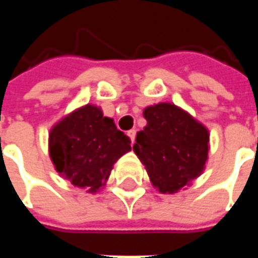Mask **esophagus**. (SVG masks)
<instances>
[{
  "label": "esophagus",
  "instance_id": "obj_1",
  "mask_svg": "<svg viewBox=\"0 0 258 258\" xmlns=\"http://www.w3.org/2000/svg\"><path fill=\"white\" fill-rule=\"evenodd\" d=\"M135 135H137V131H135V130H130L128 137L131 138V141H133V142H135Z\"/></svg>",
  "mask_w": 258,
  "mask_h": 258
}]
</instances>
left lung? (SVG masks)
I'll return each instance as SVG.
<instances>
[{"label": "left lung", "mask_w": 258, "mask_h": 258, "mask_svg": "<svg viewBox=\"0 0 258 258\" xmlns=\"http://www.w3.org/2000/svg\"><path fill=\"white\" fill-rule=\"evenodd\" d=\"M146 127L133 146L151 182L162 194H175L205 170L209 131L189 113L173 103H157L144 110Z\"/></svg>", "instance_id": "8db88e82"}]
</instances>
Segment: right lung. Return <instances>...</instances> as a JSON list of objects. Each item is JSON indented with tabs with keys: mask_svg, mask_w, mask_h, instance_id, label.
I'll use <instances>...</instances> for the list:
<instances>
[{
	"mask_svg": "<svg viewBox=\"0 0 258 258\" xmlns=\"http://www.w3.org/2000/svg\"><path fill=\"white\" fill-rule=\"evenodd\" d=\"M131 140L117 130L101 107L85 105L74 110L49 133V156L62 177L74 186L95 194L105 185L113 164L131 151Z\"/></svg>",
	"mask_w": 258,
	"mask_h": 258,
	"instance_id": "right-lung-1",
	"label": "right lung"
}]
</instances>
